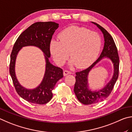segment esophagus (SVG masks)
Instances as JSON below:
<instances>
[{
	"mask_svg": "<svg viewBox=\"0 0 132 132\" xmlns=\"http://www.w3.org/2000/svg\"><path fill=\"white\" fill-rule=\"evenodd\" d=\"M70 73H71L70 71H69L68 70H65V71H64V72H63L64 76H66V75H67L68 74H70Z\"/></svg>",
	"mask_w": 132,
	"mask_h": 132,
	"instance_id": "esophagus-1",
	"label": "esophagus"
}]
</instances>
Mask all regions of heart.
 <instances>
[{
	"mask_svg": "<svg viewBox=\"0 0 132 132\" xmlns=\"http://www.w3.org/2000/svg\"><path fill=\"white\" fill-rule=\"evenodd\" d=\"M60 41L52 40L50 50L53 59L61 65L69 57L78 68H85L95 61L101 46V39L95 32L84 27L71 26L59 34Z\"/></svg>",
	"mask_w": 132,
	"mask_h": 132,
	"instance_id": "obj_1",
	"label": "heart"
}]
</instances>
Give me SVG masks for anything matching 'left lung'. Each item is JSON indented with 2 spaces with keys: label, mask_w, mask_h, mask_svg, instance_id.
<instances>
[{
  "label": "left lung",
  "mask_w": 132,
  "mask_h": 132,
  "mask_svg": "<svg viewBox=\"0 0 132 132\" xmlns=\"http://www.w3.org/2000/svg\"><path fill=\"white\" fill-rule=\"evenodd\" d=\"M92 22L96 25L103 32L105 42L102 53L98 59L86 70L76 72V82L73 91L78 100L85 105L100 102L107 98L111 93L119 75V58L114 39L103 27L96 22ZM104 56L109 57L114 64V75L110 82L103 89L98 92H92L88 89L87 75L91 69Z\"/></svg>",
  "instance_id": "1"
}]
</instances>
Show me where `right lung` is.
Wrapping results in <instances>:
<instances>
[{
  "label": "right lung",
  "mask_w": 132,
  "mask_h": 132,
  "mask_svg": "<svg viewBox=\"0 0 132 132\" xmlns=\"http://www.w3.org/2000/svg\"><path fill=\"white\" fill-rule=\"evenodd\" d=\"M59 27L54 22H37L32 24L20 35L13 46L10 55L9 71L17 93L20 97L29 103L37 104L47 103L53 97L52 90L59 80L63 77L61 68L54 66L48 61L50 57V43L52 36ZM35 45L40 48L45 55L46 71L41 85L32 90L21 86L15 74V62L16 55L22 47Z\"/></svg>",
  "instance_id": "right-lung-1"
}]
</instances>
